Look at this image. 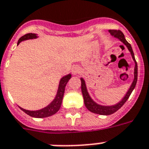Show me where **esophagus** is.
Here are the masks:
<instances>
[{
	"mask_svg": "<svg viewBox=\"0 0 149 149\" xmlns=\"http://www.w3.org/2000/svg\"><path fill=\"white\" fill-rule=\"evenodd\" d=\"M79 72H80V69L79 66H74L72 68V72L73 75H77L78 73H79Z\"/></svg>",
	"mask_w": 149,
	"mask_h": 149,
	"instance_id": "1",
	"label": "esophagus"
}]
</instances>
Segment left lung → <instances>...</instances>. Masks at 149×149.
Wrapping results in <instances>:
<instances>
[{
  "label": "left lung",
  "mask_w": 149,
  "mask_h": 149,
  "mask_svg": "<svg viewBox=\"0 0 149 149\" xmlns=\"http://www.w3.org/2000/svg\"><path fill=\"white\" fill-rule=\"evenodd\" d=\"M109 33L111 34L112 37H114L115 38H117L118 40H120L121 42L128 48L129 51L130 52V54H131L132 60H133L134 63H135V68H134V79L133 81H132V83L130 87H129V89H128V91L126 92V93L124 95V97H123L119 102H117V103L115 104V105H112V106H102V105H100V104H98L97 102H95V101L92 99V97L90 96V95H89V92L87 90L86 84V82L85 80H84V79L80 78L81 90H82L83 100H84V104H85L86 107L87 109L89 110L90 112L95 113V114L102 115V116H108V115H111L112 114V113H114V112H116V111H118V110L125 104V102L128 100L129 97L130 96V95H131V93L134 90V89H135L138 79L137 63L135 61V55H134L132 46L130 45V43H129L127 42V40L125 38V36H124V34H123V33L122 32V31H116V30H109Z\"/></svg>",
  "instance_id": "left-lung-1"
}]
</instances>
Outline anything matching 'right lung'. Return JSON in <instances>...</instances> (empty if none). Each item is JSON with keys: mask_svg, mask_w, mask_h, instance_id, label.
<instances>
[{"mask_svg": "<svg viewBox=\"0 0 149 149\" xmlns=\"http://www.w3.org/2000/svg\"><path fill=\"white\" fill-rule=\"evenodd\" d=\"M38 36L36 33H26V34L24 35L23 37H21L19 39L17 42V45H19V43L20 42H22L24 40H31V39H37ZM72 75L71 73L66 75L63 77L62 78L60 79V83H59V86H58V89L56 94L55 98L54 100L52 101L47 106L44 108L41 109L39 110H34V111H31V110H26L24 109L21 108L19 106V108L20 109L24 111L25 113L29 115L30 116L34 117V118H46V117L51 116L53 115L59 111V109L61 107V104H62L64 92H65V87H66V84L68 83V81L70 79Z\"/></svg>", "mask_w": 149, "mask_h": 149, "instance_id": "1", "label": "right lung"}]
</instances>
